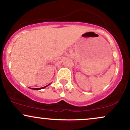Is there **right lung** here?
I'll return each mask as SVG.
<instances>
[{"label": "right lung", "mask_w": 130, "mask_h": 130, "mask_svg": "<svg viewBox=\"0 0 130 130\" xmlns=\"http://www.w3.org/2000/svg\"><path fill=\"white\" fill-rule=\"evenodd\" d=\"M51 84H48L47 86H49V85H50ZM47 86H45V87H41V88H31V89H34V90H40V89H44V88H45L46 87H47Z\"/></svg>", "instance_id": "right-lung-1"}]
</instances>
